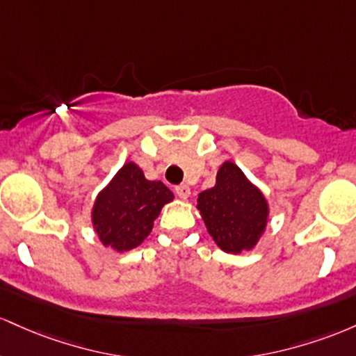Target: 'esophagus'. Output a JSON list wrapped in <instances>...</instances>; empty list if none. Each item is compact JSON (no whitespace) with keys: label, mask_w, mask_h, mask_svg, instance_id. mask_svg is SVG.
<instances>
[{"label":"esophagus","mask_w":356,"mask_h":356,"mask_svg":"<svg viewBox=\"0 0 356 356\" xmlns=\"http://www.w3.org/2000/svg\"><path fill=\"white\" fill-rule=\"evenodd\" d=\"M175 191H177V195L181 200H186L190 197V186L188 185H178L177 188H175Z\"/></svg>","instance_id":"1"}]
</instances>
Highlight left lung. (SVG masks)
<instances>
[{
  "instance_id": "1",
  "label": "left lung",
  "mask_w": 356,
  "mask_h": 356,
  "mask_svg": "<svg viewBox=\"0 0 356 356\" xmlns=\"http://www.w3.org/2000/svg\"><path fill=\"white\" fill-rule=\"evenodd\" d=\"M197 210L213 242L229 254L257 245L269 223V202L235 163L218 168L215 186L198 195Z\"/></svg>"
}]
</instances>
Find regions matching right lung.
Masks as SVG:
<instances>
[{
  "label": "right lung",
  "mask_w": 356,
  "mask_h": 356,
  "mask_svg": "<svg viewBox=\"0 0 356 356\" xmlns=\"http://www.w3.org/2000/svg\"><path fill=\"white\" fill-rule=\"evenodd\" d=\"M173 191L161 181L146 179L134 161H127L99 191L90 210V222L104 247L127 252L145 242L154 220Z\"/></svg>",
  "instance_id": "add662e5"
}]
</instances>
